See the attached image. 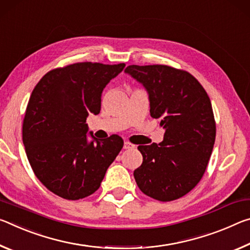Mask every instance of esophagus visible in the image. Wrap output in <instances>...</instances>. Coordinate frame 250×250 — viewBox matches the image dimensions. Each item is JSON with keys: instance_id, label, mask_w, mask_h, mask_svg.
Instances as JSON below:
<instances>
[{"instance_id": "esophagus-1", "label": "esophagus", "mask_w": 250, "mask_h": 250, "mask_svg": "<svg viewBox=\"0 0 250 250\" xmlns=\"http://www.w3.org/2000/svg\"><path fill=\"white\" fill-rule=\"evenodd\" d=\"M124 148H125V149H132V148H135V145L132 144V143H129L128 141H125V143H124Z\"/></svg>"}]
</instances>
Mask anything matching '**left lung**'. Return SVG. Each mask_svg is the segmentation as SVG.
<instances>
[{"instance_id":"8db88e82","label":"left lung","mask_w":250,"mask_h":250,"mask_svg":"<svg viewBox=\"0 0 250 250\" xmlns=\"http://www.w3.org/2000/svg\"><path fill=\"white\" fill-rule=\"evenodd\" d=\"M125 72L144 85L150 116L165 128L161 144L140 145L137 186L159 202L183 197L205 173L216 137L210 98L195 77L168 65H129Z\"/></svg>"}]
</instances>
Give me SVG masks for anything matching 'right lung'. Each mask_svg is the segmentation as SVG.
<instances>
[{
    "label": "right lung",
    "mask_w": 250,
    "mask_h": 250,
    "mask_svg": "<svg viewBox=\"0 0 250 250\" xmlns=\"http://www.w3.org/2000/svg\"><path fill=\"white\" fill-rule=\"evenodd\" d=\"M125 64L80 62L47 72L33 89L22 137L39 181L60 197L77 200L100 188L124 145L112 135L87 142L86 117L101 110L102 92Z\"/></svg>",
    "instance_id": "right-lung-1"
}]
</instances>
